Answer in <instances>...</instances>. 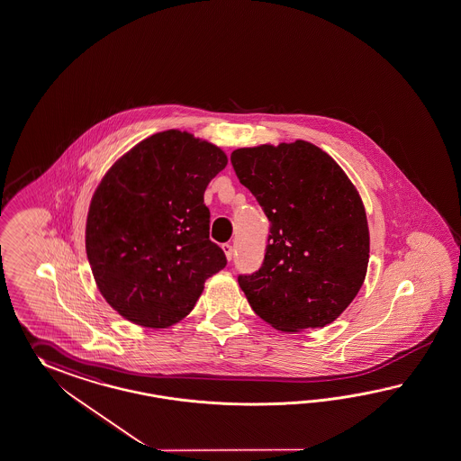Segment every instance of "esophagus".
<instances>
[{
    "label": "esophagus",
    "mask_w": 461,
    "mask_h": 461,
    "mask_svg": "<svg viewBox=\"0 0 461 461\" xmlns=\"http://www.w3.org/2000/svg\"><path fill=\"white\" fill-rule=\"evenodd\" d=\"M221 248H223V251H225L226 259L233 258V247H231L230 243H225Z\"/></svg>",
    "instance_id": "esophagus-1"
}]
</instances>
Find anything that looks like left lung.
<instances>
[{"label": "left lung", "mask_w": 461, "mask_h": 461, "mask_svg": "<svg viewBox=\"0 0 461 461\" xmlns=\"http://www.w3.org/2000/svg\"><path fill=\"white\" fill-rule=\"evenodd\" d=\"M231 163L271 221L263 267L238 278L248 303L285 333L333 323L368 270L370 230L357 186L304 140L238 148Z\"/></svg>", "instance_id": "left-lung-1"}]
</instances>
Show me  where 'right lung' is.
<instances>
[{
  "instance_id": "1",
  "label": "right lung",
  "mask_w": 461,
  "mask_h": 461,
  "mask_svg": "<svg viewBox=\"0 0 461 461\" xmlns=\"http://www.w3.org/2000/svg\"><path fill=\"white\" fill-rule=\"evenodd\" d=\"M226 165L221 148L167 130L104 173L86 218V255L98 292L124 320L153 330L178 323L225 268L203 196Z\"/></svg>"
}]
</instances>
